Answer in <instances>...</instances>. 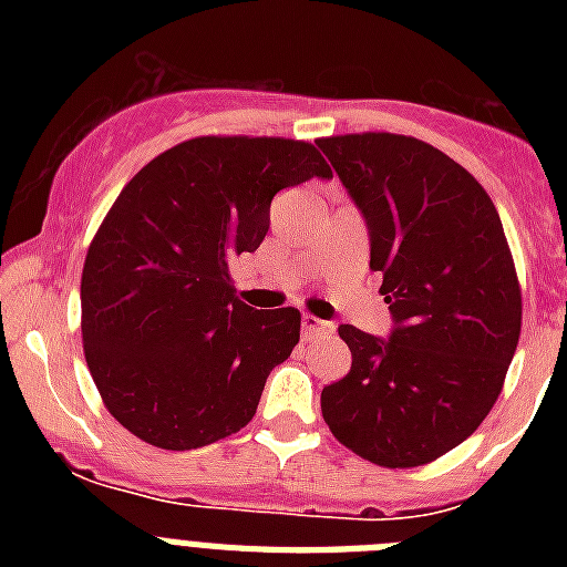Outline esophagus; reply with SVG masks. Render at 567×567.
I'll return each mask as SVG.
<instances>
[{
    "label": "esophagus",
    "mask_w": 567,
    "mask_h": 567,
    "mask_svg": "<svg viewBox=\"0 0 567 567\" xmlns=\"http://www.w3.org/2000/svg\"><path fill=\"white\" fill-rule=\"evenodd\" d=\"M329 323L327 320H320V318H315V315H303V318H300V334H303V340H309V338H315V334H320V332H329Z\"/></svg>",
    "instance_id": "esophagus-1"
}]
</instances>
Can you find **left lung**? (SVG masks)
Listing matches in <instances>:
<instances>
[{"label":"left lung","instance_id":"obj_1","mask_svg":"<svg viewBox=\"0 0 567 567\" xmlns=\"http://www.w3.org/2000/svg\"><path fill=\"white\" fill-rule=\"evenodd\" d=\"M369 229L389 338L338 327L352 369L320 394L369 463H432L477 432L517 352L523 295L497 207L468 169L412 135L318 138Z\"/></svg>","mask_w":567,"mask_h":567}]
</instances>
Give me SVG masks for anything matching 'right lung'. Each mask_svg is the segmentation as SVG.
Wrapping results in <instances>:
<instances>
[{
  "label": "right lung",
  "mask_w": 567,
  "mask_h": 567,
  "mask_svg": "<svg viewBox=\"0 0 567 567\" xmlns=\"http://www.w3.org/2000/svg\"><path fill=\"white\" fill-rule=\"evenodd\" d=\"M309 178H332L312 144L202 135L118 193L84 260L82 340L107 412L135 437L189 452L252 420L300 312L247 307L229 260L267 238L275 195Z\"/></svg>",
  "instance_id": "add662e5"
}]
</instances>
